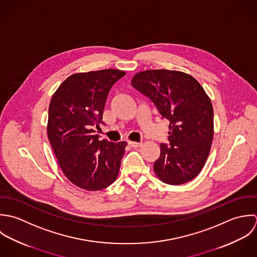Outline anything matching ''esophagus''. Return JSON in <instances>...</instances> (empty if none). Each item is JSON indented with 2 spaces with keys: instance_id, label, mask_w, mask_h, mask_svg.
I'll return each mask as SVG.
<instances>
[{
  "instance_id": "1",
  "label": "esophagus",
  "mask_w": 257,
  "mask_h": 257,
  "mask_svg": "<svg viewBox=\"0 0 257 257\" xmlns=\"http://www.w3.org/2000/svg\"><path fill=\"white\" fill-rule=\"evenodd\" d=\"M128 144H129L131 147H133V148H139V147H141V146H142V143H141V142H133V141H129V142H128Z\"/></svg>"
}]
</instances>
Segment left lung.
I'll use <instances>...</instances> for the list:
<instances>
[{
	"instance_id": "obj_1",
	"label": "left lung",
	"mask_w": 257,
	"mask_h": 257,
	"mask_svg": "<svg viewBox=\"0 0 257 257\" xmlns=\"http://www.w3.org/2000/svg\"><path fill=\"white\" fill-rule=\"evenodd\" d=\"M131 84L170 122V147L160 146L156 176L175 186L192 181L204 168L213 138V109L205 89L192 75L168 69L139 71Z\"/></svg>"
}]
</instances>
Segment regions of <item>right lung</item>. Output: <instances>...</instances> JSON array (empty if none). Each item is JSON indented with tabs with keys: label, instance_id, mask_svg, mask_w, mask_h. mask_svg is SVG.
I'll return each mask as SVG.
<instances>
[{
	"label": "right lung",
	"instance_id": "add662e5",
	"mask_svg": "<svg viewBox=\"0 0 257 257\" xmlns=\"http://www.w3.org/2000/svg\"><path fill=\"white\" fill-rule=\"evenodd\" d=\"M125 74L111 68L74 73L52 95L48 137L62 173L80 189L100 191L119 174L127 142L100 141L93 128L103 123L110 88Z\"/></svg>",
	"mask_w": 257,
	"mask_h": 257
}]
</instances>
